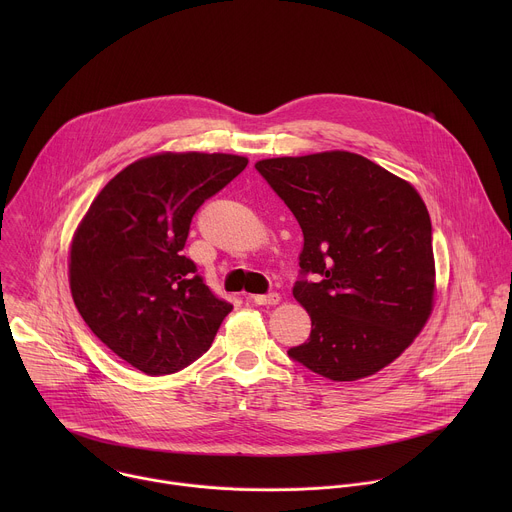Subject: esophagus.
Instances as JSON below:
<instances>
[{
	"instance_id": "34e87169",
	"label": "esophagus",
	"mask_w": 512,
	"mask_h": 512,
	"mask_svg": "<svg viewBox=\"0 0 512 512\" xmlns=\"http://www.w3.org/2000/svg\"><path fill=\"white\" fill-rule=\"evenodd\" d=\"M253 302L257 306H277L281 302L279 294H265V296H253Z\"/></svg>"
}]
</instances>
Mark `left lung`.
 Here are the masks:
<instances>
[{"mask_svg":"<svg viewBox=\"0 0 512 512\" xmlns=\"http://www.w3.org/2000/svg\"><path fill=\"white\" fill-rule=\"evenodd\" d=\"M304 233L294 298L312 320L287 354L330 381L385 369L425 328L435 300L431 221L403 178L332 150L255 164Z\"/></svg>","mask_w":512,"mask_h":512,"instance_id":"1","label":"left lung"}]
</instances>
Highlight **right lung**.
Wrapping results in <instances>:
<instances>
[{
    "label": "right lung",
    "instance_id": "1",
    "mask_svg": "<svg viewBox=\"0 0 512 512\" xmlns=\"http://www.w3.org/2000/svg\"><path fill=\"white\" fill-rule=\"evenodd\" d=\"M249 164L243 156L162 152L111 178L70 241L68 283L93 334L145 375L176 373L233 310L184 257L200 204Z\"/></svg>",
    "mask_w": 512,
    "mask_h": 512
}]
</instances>
